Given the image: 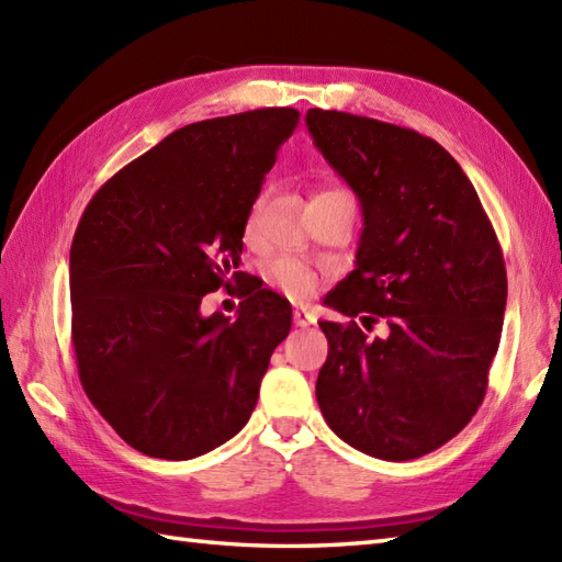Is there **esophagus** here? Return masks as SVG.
Wrapping results in <instances>:
<instances>
[{"instance_id":"34e87169","label":"esophagus","mask_w":562,"mask_h":562,"mask_svg":"<svg viewBox=\"0 0 562 562\" xmlns=\"http://www.w3.org/2000/svg\"><path fill=\"white\" fill-rule=\"evenodd\" d=\"M314 324H316V316L314 314L304 312V308H296V312H294V326L308 328V326H314Z\"/></svg>"}]
</instances>
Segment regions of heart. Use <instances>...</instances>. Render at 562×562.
Returning <instances> with one entry per match:
<instances>
[{
  "label": "heart",
  "instance_id": "obj_1",
  "mask_svg": "<svg viewBox=\"0 0 562 562\" xmlns=\"http://www.w3.org/2000/svg\"><path fill=\"white\" fill-rule=\"evenodd\" d=\"M266 198H268V193H260L254 200V205H250L248 220H246V238H254L256 217L262 210V205H266ZM268 280L274 290H280L282 294H288L290 300H296V302L308 300V296L316 292V284H318L316 272L294 258L272 260L268 266Z\"/></svg>",
  "mask_w": 562,
  "mask_h": 562
}]
</instances>
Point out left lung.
<instances>
[{"label":"left lung","mask_w":562,"mask_h":562,"mask_svg":"<svg viewBox=\"0 0 562 562\" xmlns=\"http://www.w3.org/2000/svg\"><path fill=\"white\" fill-rule=\"evenodd\" d=\"M308 135L362 205L355 270L326 296L386 336L318 321L328 360L316 401L357 451L411 461L447 445L485 398L499 345L503 248L469 176L415 130L308 109Z\"/></svg>","instance_id":"8db88e82"}]
</instances>
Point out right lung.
<instances>
[{
    "label": "right lung",
    "instance_id": "obj_1",
    "mask_svg": "<svg viewBox=\"0 0 562 562\" xmlns=\"http://www.w3.org/2000/svg\"><path fill=\"white\" fill-rule=\"evenodd\" d=\"M296 125L294 109L186 125L117 171L81 214L69 250L79 379L147 457L188 461L232 439L288 338L292 306L272 290L244 300L236 321L202 316L200 304L232 284L250 205Z\"/></svg>",
    "mask_w": 562,
    "mask_h": 562
}]
</instances>
